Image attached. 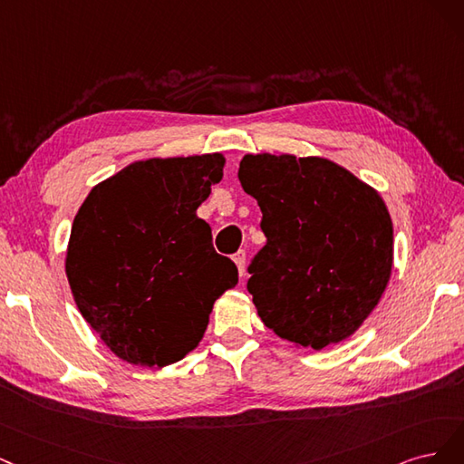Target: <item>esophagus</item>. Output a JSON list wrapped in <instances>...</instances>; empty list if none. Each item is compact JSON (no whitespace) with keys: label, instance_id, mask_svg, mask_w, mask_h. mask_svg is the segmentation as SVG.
<instances>
[{"label":"esophagus","instance_id":"esophagus-1","mask_svg":"<svg viewBox=\"0 0 464 464\" xmlns=\"http://www.w3.org/2000/svg\"><path fill=\"white\" fill-rule=\"evenodd\" d=\"M233 260H235V264H237V267H238V274H245V266H246V252L245 250H238L235 256H233Z\"/></svg>","mask_w":464,"mask_h":464}]
</instances>
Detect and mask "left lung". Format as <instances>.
Masks as SVG:
<instances>
[{
    "label": "left lung",
    "mask_w": 464,
    "mask_h": 464,
    "mask_svg": "<svg viewBox=\"0 0 464 464\" xmlns=\"http://www.w3.org/2000/svg\"><path fill=\"white\" fill-rule=\"evenodd\" d=\"M238 181L262 210L246 289L266 327L316 351L353 335L392 276L380 194L330 160L287 154L245 156Z\"/></svg>",
    "instance_id": "1"
}]
</instances>
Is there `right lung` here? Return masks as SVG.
Segmentation results:
<instances>
[{
	"instance_id": "right-lung-1",
	"label": "right lung",
	"mask_w": 464,
	"mask_h": 464,
	"mask_svg": "<svg viewBox=\"0 0 464 464\" xmlns=\"http://www.w3.org/2000/svg\"><path fill=\"white\" fill-rule=\"evenodd\" d=\"M221 154L146 160L100 183L72 221L65 272L84 320L123 361L168 366L202 339L238 281L197 216Z\"/></svg>"
}]
</instances>
